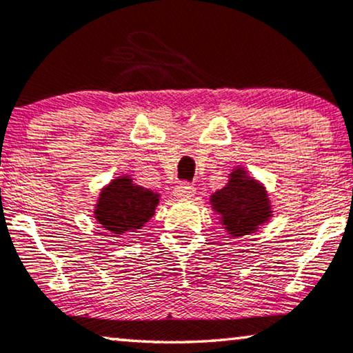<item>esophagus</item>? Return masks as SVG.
<instances>
[{"mask_svg": "<svg viewBox=\"0 0 353 353\" xmlns=\"http://www.w3.org/2000/svg\"><path fill=\"white\" fill-rule=\"evenodd\" d=\"M196 194V188L188 185V183H181L175 188V196L178 199H191Z\"/></svg>", "mask_w": 353, "mask_h": 353, "instance_id": "obj_1", "label": "esophagus"}]
</instances>
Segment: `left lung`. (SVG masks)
<instances>
[{
  "label": "left lung",
  "mask_w": 353,
  "mask_h": 353,
  "mask_svg": "<svg viewBox=\"0 0 353 353\" xmlns=\"http://www.w3.org/2000/svg\"><path fill=\"white\" fill-rule=\"evenodd\" d=\"M209 202L231 238L255 233L273 216L267 188L241 165L231 170L228 183L215 191Z\"/></svg>",
  "instance_id": "left-lung-1"
}]
</instances>
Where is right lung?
<instances>
[{
  "mask_svg": "<svg viewBox=\"0 0 353 353\" xmlns=\"http://www.w3.org/2000/svg\"><path fill=\"white\" fill-rule=\"evenodd\" d=\"M161 194L133 183L132 175L115 176L101 188L93 216L112 236L137 233L156 214Z\"/></svg>",
  "mask_w": 353,
  "mask_h": 353,
  "instance_id": "add662e5",
  "label": "right lung"
}]
</instances>
